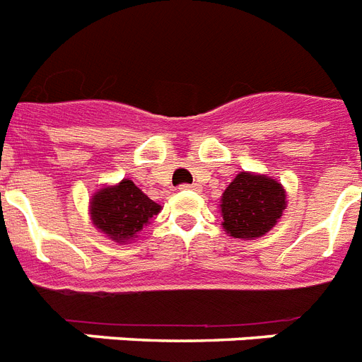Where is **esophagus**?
<instances>
[{"instance_id": "1", "label": "esophagus", "mask_w": 362, "mask_h": 362, "mask_svg": "<svg viewBox=\"0 0 362 362\" xmlns=\"http://www.w3.org/2000/svg\"><path fill=\"white\" fill-rule=\"evenodd\" d=\"M179 189L181 190H198L199 189V185H196V183H192V185H181V187H179Z\"/></svg>"}]
</instances>
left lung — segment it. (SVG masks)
Wrapping results in <instances>:
<instances>
[{"mask_svg": "<svg viewBox=\"0 0 362 362\" xmlns=\"http://www.w3.org/2000/svg\"><path fill=\"white\" fill-rule=\"evenodd\" d=\"M224 230L237 239L265 235L286 209L282 185L267 175L241 172L228 185L221 199Z\"/></svg>", "mask_w": 362, "mask_h": 362, "instance_id": "obj_1", "label": "left lung"}]
</instances>
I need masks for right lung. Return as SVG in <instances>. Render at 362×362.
<instances>
[{
  "label": "right lung",
  "instance_id": "1",
  "mask_svg": "<svg viewBox=\"0 0 362 362\" xmlns=\"http://www.w3.org/2000/svg\"><path fill=\"white\" fill-rule=\"evenodd\" d=\"M160 205L147 198L129 179L99 190L91 199V221L103 233L125 243L157 215Z\"/></svg>",
  "mask_w": 362,
  "mask_h": 362
}]
</instances>
